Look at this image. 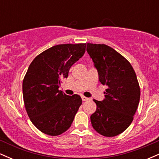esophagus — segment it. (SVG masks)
Wrapping results in <instances>:
<instances>
[{
  "mask_svg": "<svg viewBox=\"0 0 159 159\" xmlns=\"http://www.w3.org/2000/svg\"><path fill=\"white\" fill-rule=\"evenodd\" d=\"M81 98H82V100H83L84 102H85V101H87V100L89 99V98H87V97H85V96H81Z\"/></svg>",
  "mask_w": 159,
  "mask_h": 159,
  "instance_id": "34e87169",
  "label": "esophagus"
}]
</instances>
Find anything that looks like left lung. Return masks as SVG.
<instances>
[{
    "instance_id": "left-lung-1",
    "label": "left lung",
    "mask_w": 159,
    "mask_h": 159,
    "mask_svg": "<svg viewBox=\"0 0 159 159\" xmlns=\"http://www.w3.org/2000/svg\"><path fill=\"white\" fill-rule=\"evenodd\" d=\"M87 52L97 69L99 81L107 86L105 99H93L97 107L90 116L92 126L103 136H116L132 123L139 104L140 90L135 72L123 56L108 45L87 43Z\"/></svg>"
}]
</instances>
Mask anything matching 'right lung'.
<instances>
[{
	"mask_svg": "<svg viewBox=\"0 0 159 159\" xmlns=\"http://www.w3.org/2000/svg\"><path fill=\"white\" fill-rule=\"evenodd\" d=\"M85 50L86 43L54 45L29 66L22 84L24 103L30 121L42 132L57 136L72 125L81 98L77 94L67 96L59 87Z\"/></svg>",
	"mask_w": 159,
	"mask_h": 159,
	"instance_id": "add662e5",
	"label": "right lung"
}]
</instances>
